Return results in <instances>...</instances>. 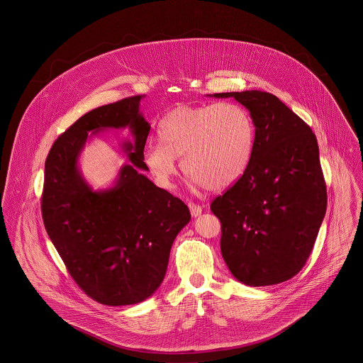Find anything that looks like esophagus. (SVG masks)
Wrapping results in <instances>:
<instances>
[{
	"instance_id": "obj_1",
	"label": "esophagus",
	"mask_w": 363,
	"mask_h": 363,
	"mask_svg": "<svg viewBox=\"0 0 363 363\" xmlns=\"http://www.w3.org/2000/svg\"><path fill=\"white\" fill-rule=\"evenodd\" d=\"M189 208H190V212H191V215H193L194 218L200 216L201 212H203V208L200 207V206H197V204H194V203H190Z\"/></svg>"
}]
</instances>
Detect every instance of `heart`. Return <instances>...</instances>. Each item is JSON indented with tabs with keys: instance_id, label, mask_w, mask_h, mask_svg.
I'll return each instance as SVG.
<instances>
[{
	"instance_id": "heart-1",
	"label": "heart",
	"mask_w": 363,
	"mask_h": 363,
	"mask_svg": "<svg viewBox=\"0 0 363 363\" xmlns=\"http://www.w3.org/2000/svg\"><path fill=\"white\" fill-rule=\"evenodd\" d=\"M160 144L145 152V163L163 186L177 174L176 159L193 183L219 191L247 170L256 143L250 113L238 104L180 106L159 124Z\"/></svg>"
}]
</instances>
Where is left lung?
I'll list each match as a JSON object with an SVG mask.
<instances>
[{
	"label": "left lung",
	"mask_w": 363,
	"mask_h": 363,
	"mask_svg": "<svg viewBox=\"0 0 363 363\" xmlns=\"http://www.w3.org/2000/svg\"><path fill=\"white\" fill-rule=\"evenodd\" d=\"M212 96L233 98L245 106L256 127L247 170L211 204L222 225V257L245 285L288 281L309 259L327 208L315 135L268 92Z\"/></svg>",
	"instance_id": "8db88e82"
}]
</instances>
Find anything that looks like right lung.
Masks as SVG:
<instances>
[{"label": "right lung", "instance_id": "obj_1", "mask_svg": "<svg viewBox=\"0 0 363 363\" xmlns=\"http://www.w3.org/2000/svg\"><path fill=\"white\" fill-rule=\"evenodd\" d=\"M141 96L94 108L52 144L45 164L42 215L48 235L81 289L107 306L144 302L160 286L172 245L190 222L187 206L144 174L151 124ZM128 128L123 165L113 184L95 191L79 167L86 142L101 132Z\"/></svg>", "mask_w": 363, "mask_h": 363}]
</instances>
